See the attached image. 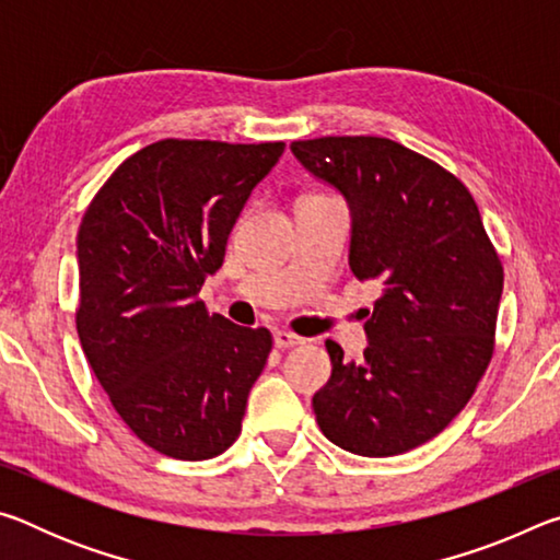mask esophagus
Listing matches in <instances>:
<instances>
[{"instance_id":"esophagus-1","label":"esophagus","mask_w":560,"mask_h":560,"mask_svg":"<svg viewBox=\"0 0 560 560\" xmlns=\"http://www.w3.org/2000/svg\"><path fill=\"white\" fill-rule=\"evenodd\" d=\"M301 343H303V338L296 336V334H291V330H277V334H273V346H277L279 350L296 348Z\"/></svg>"}]
</instances>
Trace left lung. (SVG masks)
Returning a JSON list of instances; mask_svg holds the SVG:
<instances>
[{
  "label": "left lung",
  "instance_id": "8db88e82",
  "mask_svg": "<svg viewBox=\"0 0 560 560\" xmlns=\"http://www.w3.org/2000/svg\"><path fill=\"white\" fill-rule=\"evenodd\" d=\"M293 155L346 195L350 269L383 283L365 358L326 340L330 381L314 395L326 438L393 457L447 428L494 355L504 267L459 177L377 136L293 140Z\"/></svg>",
  "mask_w": 560,
  "mask_h": 560
}]
</instances>
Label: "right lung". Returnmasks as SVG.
<instances>
[{"label": "right lung", "instance_id": "add662e5", "mask_svg": "<svg viewBox=\"0 0 560 560\" xmlns=\"http://www.w3.org/2000/svg\"><path fill=\"white\" fill-rule=\"evenodd\" d=\"M283 148L158 140L122 160L83 212L81 348L113 410L165 457L212 459L242 432L271 334L210 316L200 289Z\"/></svg>", "mask_w": 560, "mask_h": 560}]
</instances>
